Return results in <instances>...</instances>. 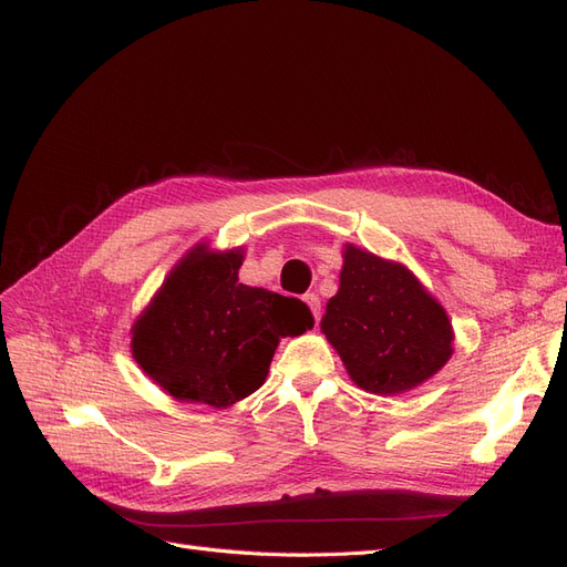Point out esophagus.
<instances>
[{
  "label": "esophagus",
  "instance_id": "obj_1",
  "mask_svg": "<svg viewBox=\"0 0 567 567\" xmlns=\"http://www.w3.org/2000/svg\"><path fill=\"white\" fill-rule=\"evenodd\" d=\"M302 300L307 302V307H310L315 319H317V323H319V317H321V300H319V296H317V293H307Z\"/></svg>",
  "mask_w": 567,
  "mask_h": 567
}]
</instances>
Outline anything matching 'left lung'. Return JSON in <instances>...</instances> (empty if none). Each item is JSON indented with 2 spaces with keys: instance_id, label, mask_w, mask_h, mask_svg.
<instances>
[{
  "instance_id": "1",
  "label": "left lung",
  "mask_w": 567,
  "mask_h": 567,
  "mask_svg": "<svg viewBox=\"0 0 567 567\" xmlns=\"http://www.w3.org/2000/svg\"><path fill=\"white\" fill-rule=\"evenodd\" d=\"M321 331L350 379L369 392L394 394L431 379L452 357L447 312L402 265L346 246L338 293Z\"/></svg>"
}]
</instances>
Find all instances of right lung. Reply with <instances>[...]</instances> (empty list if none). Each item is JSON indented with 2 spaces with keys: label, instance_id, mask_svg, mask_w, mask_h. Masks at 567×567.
<instances>
[{
  "label": "right lung",
  "instance_id": "add662e5",
  "mask_svg": "<svg viewBox=\"0 0 567 567\" xmlns=\"http://www.w3.org/2000/svg\"><path fill=\"white\" fill-rule=\"evenodd\" d=\"M241 250L196 248L134 323L132 354L177 400L229 406L267 379L284 336L315 326L302 300L238 284Z\"/></svg>",
  "mask_w": 567,
  "mask_h": 567
}]
</instances>
